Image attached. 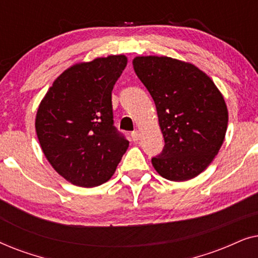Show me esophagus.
<instances>
[{"mask_svg":"<svg viewBox=\"0 0 258 258\" xmlns=\"http://www.w3.org/2000/svg\"><path fill=\"white\" fill-rule=\"evenodd\" d=\"M132 139L134 142H139V140L141 139V134L139 130H136V132H133L132 133Z\"/></svg>","mask_w":258,"mask_h":258,"instance_id":"34e87169","label":"esophagus"}]
</instances>
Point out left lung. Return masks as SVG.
<instances>
[{
	"label": "left lung",
	"instance_id": "1",
	"mask_svg": "<svg viewBox=\"0 0 258 258\" xmlns=\"http://www.w3.org/2000/svg\"><path fill=\"white\" fill-rule=\"evenodd\" d=\"M134 70L155 102L164 148L151 163L163 178L189 181L220 151L228 108L214 81L190 62L168 56H136Z\"/></svg>",
	"mask_w": 258,
	"mask_h": 258
}]
</instances>
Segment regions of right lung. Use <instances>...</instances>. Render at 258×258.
<instances>
[{"label": "right lung", "mask_w": 258, "mask_h": 258, "mask_svg": "<svg viewBox=\"0 0 258 258\" xmlns=\"http://www.w3.org/2000/svg\"><path fill=\"white\" fill-rule=\"evenodd\" d=\"M125 55L96 57L66 69L42 98L35 118L41 149L66 181L93 188L111 178L129 142L116 132L111 91Z\"/></svg>", "instance_id": "obj_1"}]
</instances>
